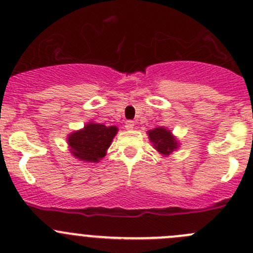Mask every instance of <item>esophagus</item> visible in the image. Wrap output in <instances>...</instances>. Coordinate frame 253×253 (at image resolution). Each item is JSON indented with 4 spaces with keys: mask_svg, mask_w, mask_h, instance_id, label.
Here are the masks:
<instances>
[{
    "mask_svg": "<svg viewBox=\"0 0 253 253\" xmlns=\"http://www.w3.org/2000/svg\"><path fill=\"white\" fill-rule=\"evenodd\" d=\"M134 126H135L134 122H132V121H126V129L131 130L132 127H134Z\"/></svg>",
    "mask_w": 253,
    "mask_h": 253,
    "instance_id": "1",
    "label": "esophagus"
}]
</instances>
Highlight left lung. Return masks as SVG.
<instances>
[{"label":"left lung","mask_w":253,"mask_h":253,"mask_svg":"<svg viewBox=\"0 0 253 253\" xmlns=\"http://www.w3.org/2000/svg\"><path fill=\"white\" fill-rule=\"evenodd\" d=\"M149 137L155 149L162 155H169L174 149H177V141L171 135V131L165 127H155L150 130Z\"/></svg>","instance_id":"obj_1"}]
</instances>
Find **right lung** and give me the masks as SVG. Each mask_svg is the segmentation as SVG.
<instances>
[{
	"label": "right lung",
	"instance_id": "obj_1",
	"mask_svg": "<svg viewBox=\"0 0 253 253\" xmlns=\"http://www.w3.org/2000/svg\"><path fill=\"white\" fill-rule=\"evenodd\" d=\"M117 131V126L89 123L80 131L72 132L67 141L75 157L81 161L98 162L106 155Z\"/></svg>",
	"mask_w": 253,
	"mask_h": 253
}]
</instances>
